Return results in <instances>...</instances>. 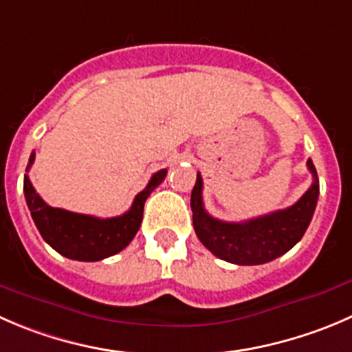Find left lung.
I'll list each match as a JSON object with an SVG mask.
<instances>
[{
	"instance_id": "obj_1",
	"label": "left lung",
	"mask_w": 352,
	"mask_h": 352,
	"mask_svg": "<svg viewBox=\"0 0 352 352\" xmlns=\"http://www.w3.org/2000/svg\"><path fill=\"white\" fill-rule=\"evenodd\" d=\"M313 184L298 203L248 221H221L208 214L203 204V179L197 173L190 210L196 235L214 256L234 265H263L294 248L305 235L320 194V182L311 160L306 162Z\"/></svg>"
}]
</instances>
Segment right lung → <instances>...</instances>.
<instances>
[{
  "instance_id": "add662e5",
  "label": "right lung",
  "mask_w": 352,
  "mask_h": 352,
  "mask_svg": "<svg viewBox=\"0 0 352 352\" xmlns=\"http://www.w3.org/2000/svg\"><path fill=\"white\" fill-rule=\"evenodd\" d=\"M34 158L36 153L30 155L27 172ZM165 177L166 170L156 172L148 186L134 197L131 210L113 218H96L50 206L36 192L29 175L23 177V194L37 230L54 251L77 261H101L120 252L134 239L141 227L146 199Z\"/></svg>"
}]
</instances>
